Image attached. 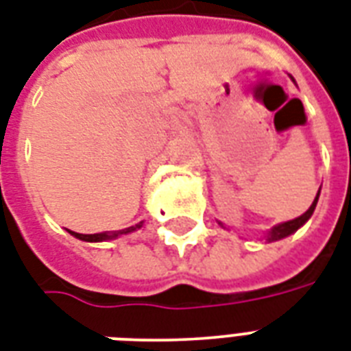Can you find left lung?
Here are the masks:
<instances>
[{"mask_svg": "<svg viewBox=\"0 0 351 351\" xmlns=\"http://www.w3.org/2000/svg\"><path fill=\"white\" fill-rule=\"evenodd\" d=\"M318 195H320V189H318V193H317V197H315V200H313V204L309 206V210H307L304 215H300L298 219H293V221H287V223H282V224H278V226H274V228L269 232V235H267V241H269V243H272V241L283 239V237H287V235H291L293 232H296V230L300 228L302 224L306 223L307 219L313 215L315 206H317V202H318Z\"/></svg>", "mask_w": 351, "mask_h": 351, "instance_id": "obj_1", "label": "left lung"}]
</instances>
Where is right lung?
Segmentation results:
<instances>
[{
  "instance_id": "1",
  "label": "right lung",
  "mask_w": 351,
  "mask_h": 351,
  "mask_svg": "<svg viewBox=\"0 0 351 351\" xmlns=\"http://www.w3.org/2000/svg\"><path fill=\"white\" fill-rule=\"evenodd\" d=\"M141 224H136V226H130V228L127 230H119V232H114V234H90V235H84V234H77V232H69L71 235H75L77 239L80 241H90V243H97V241H104V239H114V237H117V235L121 234H128V232H132V230L136 228H141Z\"/></svg>"
}]
</instances>
